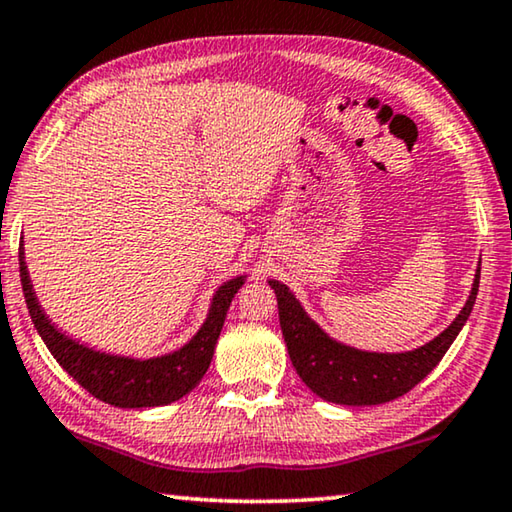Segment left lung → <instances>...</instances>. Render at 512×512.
<instances>
[{
  "instance_id": "1",
  "label": "left lung",
  "mask_w": 512,
  "mask_h": 512,
  "mask_svg": "<svg viewBox=\"0 0 512 512\" xmlns=\"http://www.w3.org/2000/svg\"><path fill=\"white\" fill-rule=\"evenodd\" d=\"M268 284L277 295L281 335L302 383L325 402L374 406L406 395L439 365L476 305L480 268L473 277L469 298L455 321L432 342L402 353L360 351L355 346L337 342L307 314L291 288L277 279H270Z\"/></svg>"
}]
</instances>
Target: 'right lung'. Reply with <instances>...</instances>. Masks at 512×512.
<instances>
[{
    "mask_svg": "<svg viewBox=\"0 0 512 512\" xmlns=\"http://www.w3.org/2000/svg\"><path fill=\"white\" fill-rule=\"evenodd\" d=\"M20 281L32 323L53 358L73 376L83 388L101 402L120 409H147V406L173 404L189 395L210 367L214 346L224 328L226 311L240 291L247 274L228 279L212 295L207 318L201 330L187 344L157 358H131L115 355L80 344L50 321L36 300L32 279H29L25 249L20 247Z\"/></svg>",
    "mask_w": 512,
    "mask_h": 512,
    "instance_id": "right-lung-1",
    "label": "right lung"
}]
</instances>
